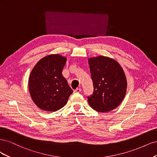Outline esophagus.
Instances as JSON below:
<instances>
[{"label": "esophagus", "mask_w": 157, "mask_h": 157, "mask_svg": "<svg viewBox=\"0 0 157 157\" xmlns=\"http://www.w3.org/2000/svg\"><path fill=\"white\" fill-rule=\"evenodd\" d=\"M81 92V88H77V89L74 90V92H75V93H79V92Z\"/></svg>", "instance_id": "esophagus-1"}]
</instances>
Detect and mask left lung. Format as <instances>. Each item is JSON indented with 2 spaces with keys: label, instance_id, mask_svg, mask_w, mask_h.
Listing matches in <instances>:
<instances>
[{
  "label": "left lung",
  "instance_id": "obj_1",
  "mask_svg": "<svg viewBox=\"0 0 157 157\" xmlns=\"http://www.w3.org/2000/svg\"><path fill=\"white\" fill-rule=\"evenodd\" d=\"M94 84V94L88 97L90 106L99 113L114 110L124 99L127 80L117 61L99 56L88 59Z\"/></svg>",
  "mask_w": 157,
  "mask_h": 157
}]
</instances>
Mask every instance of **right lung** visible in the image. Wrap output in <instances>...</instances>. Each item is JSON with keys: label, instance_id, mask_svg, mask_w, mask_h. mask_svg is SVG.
Wrapping results in <instances>:
<instances>
[{"label": "right lung", "instance_id": "1", "mask_svg": "<svg viewBox=\"0 0 157 157\" xmlns=\"http://www.w3.org/2000/svg\"><path fill=\"white\" fill-rule=\"evenodd\" d=\"M67 58L50 54L40 59L29 78V91L35 105L46 111L54 112L64 107L73 90L62 75Z\"/></svg>", "mask_w": 157, "mask_h": 157}]
</instances>
